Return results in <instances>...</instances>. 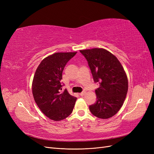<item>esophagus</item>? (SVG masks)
<instances>
[{
  "label": "esophagus",
  "instance_id": "34e87169",
  "mask_svg": "<svg viewBox=\"0 0 154 154\" xmlns=\"http://www.w3.org/2000/svg\"><path fill=\"white\" fill-rule=\"evenodd\" d=\"M85 94V91H83L82 92L80 93V96H84Z\"/></svg>",
  "mask_w": 154,
  "mask_h": 154
}]
</instances>
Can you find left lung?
Masks as SVG:
<instances>
[{"label": "left lung", "mask_w": 154, "mask_h": 154, "mask_svg": "<svg viewBox=\"0 0 154 154\" xmlns=\"http://www.w3.org/2000/svg\"><path fill=\"white\" fill-rule=\"evenodd\" d=\"M88 62L93 80L99 83L97 100L89 106L91 113L101 119L114 116L122 106L128 91L125 70L114 54L102 48L80 50Z\"/></svg>", "instance_id": "obj_1"}]
</instances>
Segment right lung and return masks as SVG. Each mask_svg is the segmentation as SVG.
Instances as JSON below:
<instances>
[{
    "label": "right lung",
    "mask_w": 154,
    "mask_h": 154,
    "mask_svg": "<svg viewBox=\"0 0 154 154\" xmlns=\"http://www.w3.org/2000/svg\"><path fill=\"white\" fill-rule=\"evenodd\" d=\"M77 52L56 53L45 58L37 67L32 83L34 100L49 119L60 121L72 113L76 97L62 91V72Z\"/></svg>",
    "instance_id": "right-lung-1"
}]
</instances>
